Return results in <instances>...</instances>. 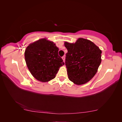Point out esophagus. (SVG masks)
Masks as SVG:
<instances>
[{"label":"esophagus","mask_w":122,"mask_h":122,"mask_svg":"<svg viewBox=\"0 0 122 122\" xmlns=\"http://www.w3.org/2000/svg\"><path fill=\"white\" fill-rule=\"evenodd\" d=\"M62 60H63L64 62H65V56H62Z\"/></svg>","instance_id":"obj_1"}]
</instances>
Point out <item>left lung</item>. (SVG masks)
<instances>
[{
  "label": "left lung",
  "mask_w": 122,
  "mask_h": 122,
  "mask_svg": "<svg viewBox=\"0 0 122 122\" xmlns=\"http://www.w3.org/2000/svg\"><path fill=\"white\" fill-rule=\"evenodd\" d=\"M68 50L65 65L68 78L77 85L86 83L96 74L101 62V50L91 41L79 38L75 43L65 42Z\"/></svg>",
  "instance_id": "1"
}]
</instances>
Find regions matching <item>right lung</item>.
Here are the masks:
<instances>
[{
    "label": "right lung",
    "instance_id": "obj_1",
    "mask_svg": "<svg viewBox=\"0 0 122 122\" xmlns=\"http://www.w3.org/2000/svg\"><path fill=\"white\" fill-rule=\"evenodd\" d=\"M58 48L53 42L41 39L31 43L25 51L26 64L35 78L41 82L54 79L60 67L64 65L58 55Z\"/></svg>",
    "mask_w": 122,
    "mask_h": 122
}]
</instances>
